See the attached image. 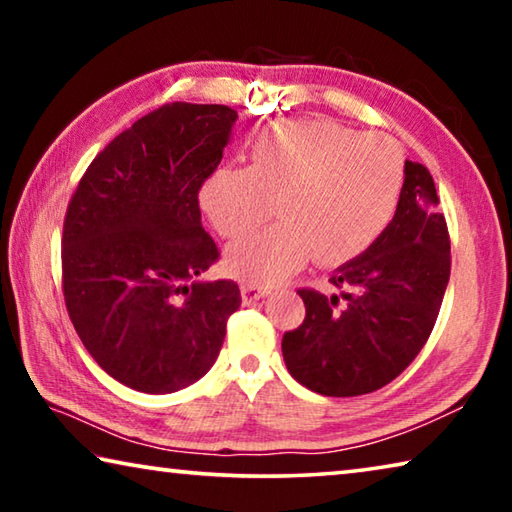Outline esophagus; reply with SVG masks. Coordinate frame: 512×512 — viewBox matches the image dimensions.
Instances as JSON below:
<instances>
[{
	"mask_svg": "<svg viewBox=\"0 0 512 512\" xmlns=\"http://www.w3.org/2000/svg\"><path fill=\"white\" fill-rule=\"evenodd\" d=\"M268 293H271V289L264 287V284H255V282L241 284V300H244V305H253V302L268 296Z\"/></svg>",
	"mask_w": 512,
	"mask_h": 512,
	"instance_id": "obj_1",
	"label": "esophagus"
}]
</instances>
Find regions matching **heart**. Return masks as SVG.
<instances>
[{
    "label": "heart",
    "mask_w": 512,
    "mask_h": 512,
    "mask_svg": "<svg viewBox=\"0 0 512 512\" xmlns=\"http://www.w3.org/2000/svg\"><path fill=\"white\" fill-rule=\"evenodd\" d=\"M404 176V151L391 135L287 119L255 137L250 167L216 169L201 205L219 235L235 239L271 219L277 203L280 223L228 250L235 275L277 282L311 257L334 266L368 250L393 221Z\"/></svg>",
    "instance_id": "obj_1"
}]
</instances>
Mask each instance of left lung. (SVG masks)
<instances>
[{
    "instance_id": "1",
    "label": "left lung",
    "mask_w": 512,
    "mask_h": 512,
    "mask_svg": "<svg viewBox=\"0 0 512 512\" xmlns=\"http://www.w3.org/2000/svg\"><path fill=\"white\" fill-rule=\"evenodd\" d=\"M431 173L406 160L393 221L329 282L344 300L298 289L305 320L282 339L291 377L327 397L377 391L409 368L436 325L452 271L449 232Z\"/></svg>"
}]
</instances>
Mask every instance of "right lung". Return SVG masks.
<instances>
[{"label":"right lung","instance_id":"obj_1","mask_svg":"<svg viewBox=\"0 0 512 512\" xmlns=\"http://www.w3.org/2000/svg\"><path fill=\"white\" fill-rule=\"evenodd\" d=\"M235 119L216 103H164L90 162L67 205V314L92 359L135 391L176 393L201 379L241 305L232 280H198L219 262L198 192Z\"/></svg>","mask_w":512,"mask_h":512}]
</instances>
